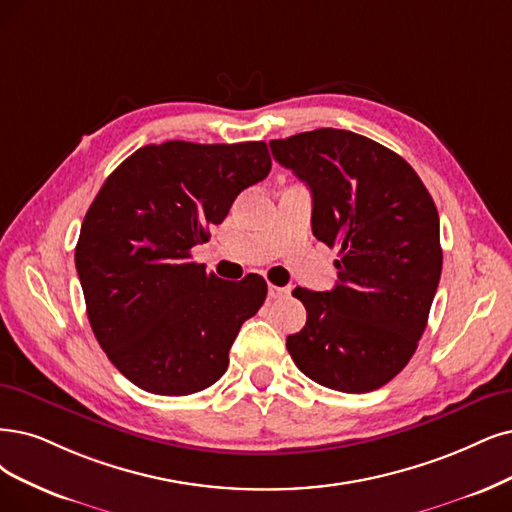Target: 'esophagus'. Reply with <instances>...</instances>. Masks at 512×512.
<instances>
[{"instance_id": "1", "label": "esophagus", "mask_w": 512, "mask_h": 512, "mask_svg": "<svg viewBox=\"0 0 512 512\" xmlns=\"http://www.w3.org/2000/svg\"><path fill=\"white\" fill-rule=\"evenodd\" d=\"M291 293V287H276V285H270L268 287V295L272 299H278V297H287Z\"/></svg>"}]
</instances>
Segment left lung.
<instances>
[{"label": "left lung", "instance_id": "obj_1", "mask_svg": "<svg viewBox=\"0 0 512 512\" xmlns=\"http://www.w3.org/2000/svg\"><path fill=\"white\" fill-rule=\"evenodd\" d=\"M312 192V232L339 246L331 291L297 287L306 327L287 337L299 371L339 392H371L409 363L437 293L439 213L392 149L339 128L270 141Z\"/></svg>", "mask_w": 512, "mask_h": 512}]
</instances>
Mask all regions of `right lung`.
I'll list each match as a JSON object with an SVG mask.
<instances>
[{"label": "right lung", "mask_w": 512, "mask_h": 512, "mask_svg": "<svg viewBox=\"0 0 512 512\" xmlns=\"http://www.w3.org/2000/svg\"><path fill=\"white\" fill-rule=\"evenodd\" d=\"M270 168L263 141L145 145L90 204L75 246L88 320L113 367L141 390L185 396L225 373L268 285L257 274H208L192 249Z\"/></svg>", "instance_id": "obj_1"}]
</instances>
